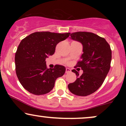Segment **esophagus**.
I'll use <instances>...</instances> for the list:
<instances>
[{"label": "esophagus", "mask_w": 126, "mask_h": 126, "mask_svg": "<svg viewBox=\"0 0 126 126\" xmlns=\"http://www.w3.org/2000/svg\"><path fill=\"white\" fill-rule=\"evenodd\" d=\"M71 72V69L69 68H66V73H69Z\"/></svg>", "instance_id": "obj_1"}]
</instances>
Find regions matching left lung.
<instances>
[{"instance_id":"8db88e82","label":"left lung","mask_w":126,"mask_h":126,"mask_svg":"<svg viewBox=\"0 0 126 126\" xmlns=\"http://www.w3.org/2000/svg\"><path fill=\"white\" fill-rule=\"evenodd\" d=\"M70 38L83 46L81 60L76 66L81 68L83 73L79 76L76 70H72L77 79L68 85V88L73 94L87 96L99 89L109 72L111 61L110 46L104 38L89 32L72 33Z\"/></svg>"}]
</instances>
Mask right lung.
<instances>
[{"label":"right lung","instance_id":"right-lung-1","mask_svg":"<svg viewBox=\"0 0 126 126\" xmlns=\"http://www.w3.org/2000/svg\"><path fill=\"white\" fill-rule=\"evenodd\" d=\"M70 34L36 32L22 40L15 54V70L21 84L29 92L37 95L48 93L56 79L64 74L66 68L62 65L47 69L46 59Z\"/></svg>","mask_w":126,"mask_h":126}]
</instances>
